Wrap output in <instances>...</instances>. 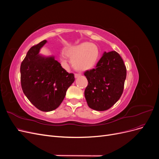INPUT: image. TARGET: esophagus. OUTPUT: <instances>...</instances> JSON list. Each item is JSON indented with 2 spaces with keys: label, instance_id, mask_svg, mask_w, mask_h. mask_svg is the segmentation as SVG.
<instances>
[{
  "label": "esophagus",
  "instance_id": "esophagus-1",
  "mask_svg": "<svg viewBox=\"0 0 159 159\" xmlns=\"http://www.w3.org/2000/svg\"><path fill=\"white\" fill-rule=\"evenodd\" d=\"M81 75V74H78V73H75V78H78L79 76H80Z\"/></svg>",
  "mask_w": 159,
  "mask_h": 159
}]
</instances>
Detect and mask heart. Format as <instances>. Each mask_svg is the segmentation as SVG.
<instances>
[{"label":"heart","mask_w":159,"mask_h":159,"mask_svg":"<svg viewBox=\"0 0 159 159\" xmlns=\"http://www.w3.org/2000/svg\"><path fill=\"white\" fill-rule=\"evenodd\" d=\"M67 55L72 60L74 68L79 71L87 70L96 64L99 56L98 47L89 42H82L67 50ZM61 60L66 62V56L62 54Z\"/></svg>","instance_id":"1"}]
</instances>
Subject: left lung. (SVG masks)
<instances>
[{"instance_id": "1", "label": "left lung", "mask_w": 159, "mask_h": 159, "mask_svg": "<svg viewBox=\"0 0 159 159\" xmlns=\"http://www.w3.org/2000/svg\"><path fill=\"white\" fill-rule=\"evenodd\" d=\"M84 75L88 81L85 98L91 109L107 110L121 98L127 70L117 52H105L95 68L86 71Z\"/></svg>"}]
</instances>
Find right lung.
Instances as JSON below:
<instances>
[{
  "instance_id": "1",
  "label": "right lung",
  "mask_w": 159,
  "mask_h": 159,
  "mask_svg": "<svg viewBox=\"0 0 159 159\" xmlns=\"http://www.w3.org/2000/svg\"><path fill=\"white\" fill-rule=\"evenodd\" d=\"M46 42L43 40L28 51L20 66V82L28 99L37 109L48 112L60 106L75 78L54 57L39 54Z\"/></svg>"
}]
</instances>
